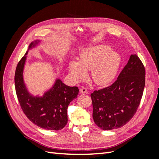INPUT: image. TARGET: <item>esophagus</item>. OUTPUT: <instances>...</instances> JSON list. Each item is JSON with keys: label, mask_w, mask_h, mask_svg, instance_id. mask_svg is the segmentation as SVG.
Listing matches in <instances>:
<instances>
[{"label": "esophagus", "mask_w": 159, "mask_h": 159, "mask_svg": "<svg viewBox=\"0 0 159 159\" xmlns=\"http://www.w3.org/2000/svg\"><path fill=\"white\" fill-rule=\"evenodd\" d=\"M80 92L81 93H88V90H87V88H84V87H82L80 89Z\"/></svg>", "instance_id": "obj_1"}]
</instances>
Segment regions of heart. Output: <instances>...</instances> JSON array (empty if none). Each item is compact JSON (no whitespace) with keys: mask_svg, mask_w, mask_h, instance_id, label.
<instances>
[{"mask_svg":"<svg viewBox=\"0 0 159 159\" xmlns=\"http://www.w3.org/2000/svg\"><path fill=\"white\" fill-rule=\"evenodd\" d=\"M121 56L106 45L88 47L80 52V60H70L68 70L75 81L84 79L86 70H91V78L98 85L112 81L118 71Z\"/></svg>","mask_w":159,"mask_h":159,"instance_id":"heart-1","label":"heart"}]
</instances>
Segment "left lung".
Segmentation results:
<instances>
[{"label":"left lung","mask_w":159,"mask_h":159,"mask_svg":"<svg viewBox=\"0 0 159 159\" xmlns=\"http://www.w3.org/2000/svg\"><path fill=\"white\" fill-rule=\"evenodd\" d=\"M145 85V67L136 54H131L112 85L91 94L95 123L103 130L125 125L137 111Z\"/></svg>","instance_id":"obj_1"}]
</instances>
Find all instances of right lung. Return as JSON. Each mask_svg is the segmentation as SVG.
Returning <instances> with one entry per match:
<instances>
[{
  "instance_id": "1",
  "label": "right lung",
  "mask_w": 159,
  "mask_h": 159,
  "mask_svg": "<svg viewBox=\"0 0 159 159\" xmlns=\"http://www.w3.org/2000/svg\"><path fill=\"white\" fill-rule=\"evenodd\" d=\"M40 40H35L28 47L16 66L14 83L18 102L24 113L37 126L47 130L58 131L68 123L67 109L72 100L78 98V87H70L56 79L54 85L42 96L32 95L28 91L23 78V71L28 50Z\"/></svg>"
}]
</instances>
